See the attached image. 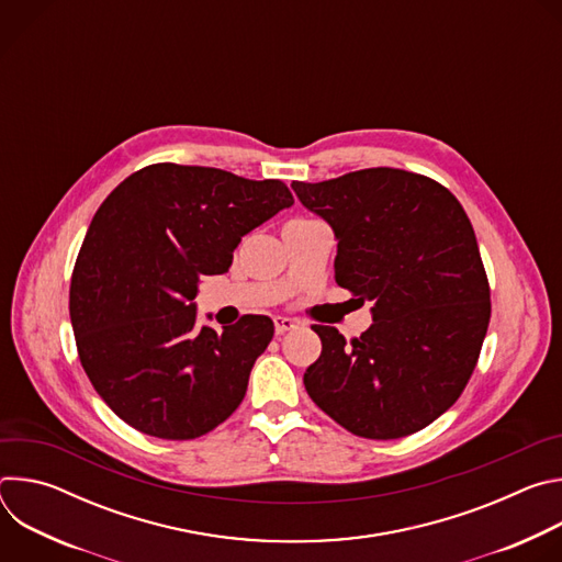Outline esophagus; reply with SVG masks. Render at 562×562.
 Here are the masks:
<instances>
[{"label": "esophagus", "instance_id": "esophagus-1", "mask_svg": "<svg viewBox=\"0 0 562 562\" xmlns=\"http://www.w3.org/2000/svg\"><path fill=\"white\" fill-rule=\"evenodd\" d=\"M273 325H276V334L282 336V334L295 329V319L284 317V315H276V317H273Z\"/></svg>", "mask_w": 562, "mask_h": 562}]
</instances>
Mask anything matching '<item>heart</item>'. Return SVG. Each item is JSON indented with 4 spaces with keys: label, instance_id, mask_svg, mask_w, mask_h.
Wrapping results in <instances>:
<instances>
[{
    "label": "heart",
    "instance_id": "heart-1",
    "mask_svg": "<svg viewBox=\"0 0 562 562\" xmlns=\"http://www.w3.org/2000/svg\"><path fill=\"white\" fill-rule=\"evenodd\" d=\"M293 220H302V217H293ZM293 220H289V222H293Z\"/></svg>",
    "mask_w": 562,
    "mask_h": 562
}]
</instances>
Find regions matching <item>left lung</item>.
Instances as JSON below:
<instances>
[{
  "mask_svg": "<svg viewBox=\"0 0 562 562\" xmlns=\"http://www.w3.org/2000/svg\"><path fill=\"white\" fill-rule=\"evenodd\" d=\"M291 187L336 231V282L375 300L360 338L311 327L323 353L304 373L306 393L360 438L425 429L464 391L492 317L464 209L440 182L386 167Z\"/></svg>",
  "mask_w": 562,
  "mask_h": 562,
  "instance_id": "obj_1",
  "label": "left lung"
}]
</instances>
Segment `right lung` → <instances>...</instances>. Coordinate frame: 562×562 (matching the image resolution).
<instances>
[{
	"instance_id": "right-lung-1",
	"label": "right lung",
	"mask_w": 562,
	"mask_h": 562,
	"mask_svg": "<svg viewBox=\"0 0 562 562\" xmlns=\"http://www.w3.org/2000/svg\"><path fill=\"white\" fill-rule=\"evenodd\" d=\"M293 204L282 180L148 165L98 209L77 254L68 311L91 384L133 429L193 440L243 403L273 338L267 315L195 325L200 276L228 271L243 235Z\"/></svg>"
}]
</instances>
